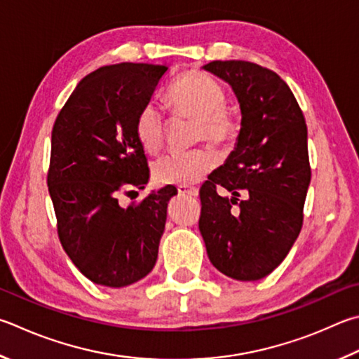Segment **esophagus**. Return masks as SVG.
I'll return each instance as SVG.
<instances>
[{
	"mask_svg": "<svg viewBox=\"0 0 359 359\" xmlns=\"http://www.w3.org/2000/svg\"><path fill=\"white\" fill-rule=\"evenodd\" d=\"M177 191L180 196H198L199 194V190L196 187H187V185L177 187Z\"/></svg>",
	"mask_w": 359,
	"mask_h": 359,
	"instance_id": "34e87169",
	"label": "esophagus"
}]
</instances>
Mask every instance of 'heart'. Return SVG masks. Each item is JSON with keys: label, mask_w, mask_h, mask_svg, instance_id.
I'll use <instances>...</instances> for the list:
<instances>
[{"label": "heart", "mask_w": 359, "mask_h": 359, "mask_svg": "<svg viewBox=\"0 0 359 359\" xmlns=\"http://www.w3.org/2000/svg\"><path fill=\"white\" fill-rule=\"evenodd\" d=\"M168 108L177 117L194 121V141L215 144L231 142L237 135L232 114L226 109L227 94L221 84L204 72H188L180 76L166 94ZM166 117L155 103H146L135 119L136 140L149 154L160 151L165 141ZM217 155L210 149L172 152L154 163V179L163 185H193L217 165Z\"/></svg>", "instance_id": "obj_1"}]
</instances>
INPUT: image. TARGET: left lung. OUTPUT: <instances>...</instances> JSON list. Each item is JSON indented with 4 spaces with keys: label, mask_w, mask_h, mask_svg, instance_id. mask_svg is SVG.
Instances as JSON below:
<instances>
[{
    "label": "left lung",
    "mask_w": 359,
    "mask_h": 359,
    "mask_svg": "<svg viewBox=\"0 0 359 359\" xmlns=\"http://www.w3.org/2000/svg\"><path fill=\"white\" fill-rule=\"evenodd\" d=\"M202 69L231 84L242 128L224 165L201 187L199 231L215 269L257 281L283 262L302 231L311 182L308 127L273 70L248 61H212Z\"/></svg>",
    "instance_id": "left-lung-1"
}]
</instances>
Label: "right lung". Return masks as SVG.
Here are the masks:
<instances>
[{
    "mask_svg": "<svg viewBox=\"0 0 359 359\" xmlns=\"http://www.w3.org/2000/svg\"><path fill=\"white\" fill-rule=\"evenodd\" d=\"M166 70L133 62L97 69L78 83L51 132L47 184L57 236L76 269L107 287H126L152 271L168 202L177 194L165 187L138 204L117 201L149 182L135 119Z\"/></svg>",
    "mask_w": 359,
    "mask_h": 359,
    "instance_id": "add662e5",
    "label": "right lung"
}]
</instances>
